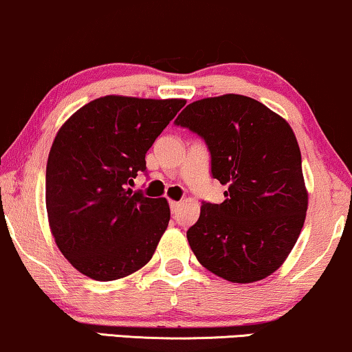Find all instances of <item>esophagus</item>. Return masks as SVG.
Returning a JSON list of instances; mask_svg holds the SVG:
<instances>
[{"label": "esophagus", "instance_id": "34e87169", "mask_svg": "<svg viewBox=\"0 0 352 352\" xmlns=\"http://www.w3.org/2000/svg\"><path fill=\"white\" fill-rule=\"evenodd\" d=\"M168 204H170V211H172V212H177V211H179V208H180V201H173V199H170V201H168Z\"/></svg>", "mask_w": 352, "mask_h": 352}]
</instances>
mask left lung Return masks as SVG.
Returning <instances> with one entry per match:
<instances>
[{"label": "left lung", "instance_id": "1", "mask_svg": "<svg viewBox=\"0 0 352 352\" xmlns=\"http://www.w3.org/2000/svg\"><path fill=\"white\" fill-rule=\"evenodd\" d=\"M201 136L211 173L228 185L221 204L203 203L186 239L204 268L230 283H255L281 266L304 228L309 193L289 123L252 97L191 102L175 120Z\"/></svg>", "mask_w": 352, "mask_h": 352}]
</instances>
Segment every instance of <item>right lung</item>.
I'll return each mask as SVG.
<instances>
[{"label":"right lung","mask_w":352,"mask_h":352,"mask_svg":"<svg viewBox=\"0 0 352 352\" xmlns=\"http://www.w3.org/2000/svg\"><path fill=\"white\" fill-rule=\"evenodd\" d=\"M185 104L105 96L58 130L47 161L48 224L79 273L113 281L153 258L170 208L166 198H148L128 185L146 170V153Z\"/></svg>","instance_id":"obj_1"}]
</instances>
